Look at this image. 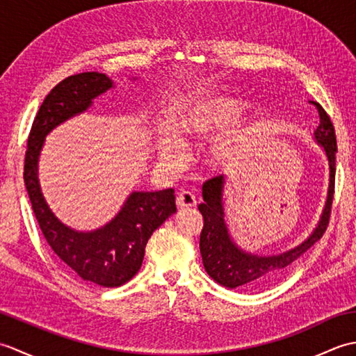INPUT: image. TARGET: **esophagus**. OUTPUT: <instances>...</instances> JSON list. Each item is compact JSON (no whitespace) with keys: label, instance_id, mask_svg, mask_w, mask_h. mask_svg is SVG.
<instances>
[{"label":"esophagus","instance_id":"34e87169","mask_svg":"<svg viewBox=\"0 0 356 356\" xmlns=\"http://www.w3.org/2000/svg\"><path fill=\"white\" fill-rule=\"evenodd\" d=\"M176 203L179 208H191V207H195L197 200H195V195L193 193L182 191V193H179Z\"/></svg>","mask_w":356,"mask_h":356}]
</instances>
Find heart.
<instances>
[{"label": "heart", "mask_w": 356, "mask_h": 356, "mask_svg": "<svg viewBox=\"0 0 356 356\" xmlns=\"http://www.w3.org/2000/svg\"><path fill=\"white\" fill-rule=\"evenodd\" d=\"M248 108V104L237 97L207 96L195 99L177 113L179 131L193 139H207L236 124ZM251 142L248 127H236L217 138L207 153L211 170L225 171L237 165ZM185 154L182 138L172 130H163L159 139V157L163 162H179Z\"/></svg>", "instance_id": "b5f03b06"}]
</instances>
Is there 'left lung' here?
Wrapping results in <instances>:
<instances>
[{"mask_svg":"<svg viewBox=\"0 0 356 356\" xmlns=\"http://www.w3.org/2000/svg\"><path fill=\"white\" fill-rule=\"evenodd\" d=\"M320 115V125L314 131V140L323 148L329 163V186L323 213L314 231L305 241L292 249L274 255L248 252L234 241L225 218V177L207 180L202 186L203 203L199 211L203 216L200 234V254L208 275L228 289L254 291L274 283L298 260L309 248L314 246L326 231L335 188V154L337 138L327 113L318 102H312Z\"/></svg>","mask_w":356,"mask_h":356,"instance_id":"1","label":"left lung"}]
</instances>
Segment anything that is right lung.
I'll return each mask as SVG.
<instances>
[{"mask_svg": "<svg viewBox=\"0 0 356 356\" xmlns=\"http://www.w3.org/2000/svg\"><path fill=\"white\" fill-rule=\"evenodd\" d=\"M110 88L113 81L97 72L73 74L59 82L36 113L24 161L26 190L47 243L74 274L102 287L122 286L138 274L151 234L177 211L171 188L133 191L108 223L95 231H78L59 220L45 202L38 179L45 136L87 111L93 99Z\"/></svg>", "mask_w": 356, "mask_h": 356, "instance_id": "1", "label": "right lung"}]
</instances>
